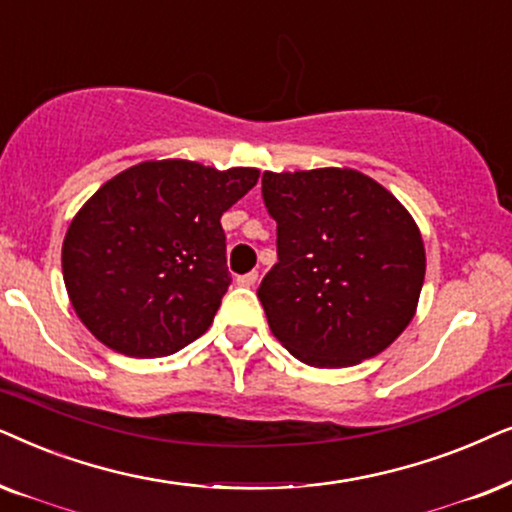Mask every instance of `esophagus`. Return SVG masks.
<instances>
[{
  "label": "esophagus",
  "mask_w": 512,
  "mask_h": 512,
  "mask_svg": "<svg viewBox=\"0 0 512 512\" xmlns=\"http://www.w3.org/2000/svg\"><path fill=\"white\" fill-rule=\"evenodd\" d=\"M236 283H238V285H245V288H250V285L257 283V271H248V274L238 276Z\"/></svg>",
  "instance_id": "1"
}]
</instances>
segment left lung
<instances>
[{
    "mask_svg": "<svg viewBox=\"0 0 512 512\" xmlns=\"http://www.w3.org/2000/svg\"><path fill=\"white\" fill-rule=\"evenodd\" d=\"M278 262L257 297L274 337L311 367H349L398 339L417 311L426 252L403 203L358 170L264 173Z\"/></svg>",
    "mask_w": 512,
    "mask_h": 512,
    "instance_id": "8db88e82",
    "label": "left lung"
}]
</instances>
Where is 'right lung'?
I'll return each instance as SVG.
<instances>
[{
	"mask_svg": "<svg viewBox=\"0 0 512 512\" xmlns=\"http://www.w3.org/2000/svg\"><path fill=\"white\" fill-rule=\"evenodd\" d=\"M257 168L145 161L105 182L63 243L67 295L88 330L133 358L185 349L213 323L231 283L222 213Z\"/></svg>",
	"mask_w": 512,
	"mask_h": 512,
	"instance_id": "right-lung-1",
	"label": "right lung"
}]
</instances>
